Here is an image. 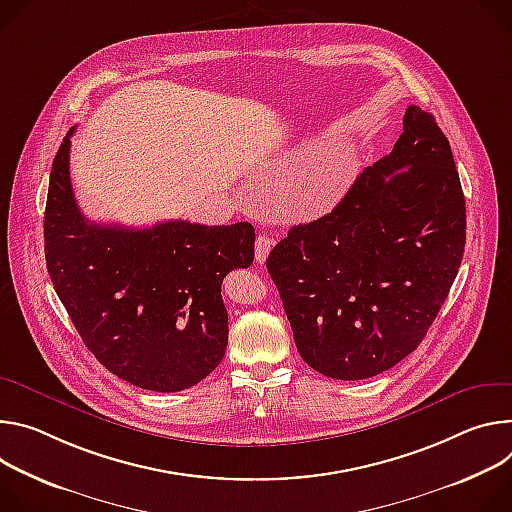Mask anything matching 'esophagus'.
I'll return each mask as SVG.
<instances>
[{
	"label": "esophagus",
	"instance_id": "obj_1",
	"mask_svg": "<svg viewBox=\"0 0 512 512\" xmlns=\"http://www.w3.org/2000/svg\"><path fill=\"white\" fill-rule=\"evenodd\" d=\"M270 248H272V240L266 236V234H260L256 238V262L258 264H264L268 254H270Z\"/></svg>",
	"mask_w": 512,
	"mask_h": 512
}]
</instances>
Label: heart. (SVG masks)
<instances>
[{
	"mask_svg": "<svg viewBox=\"0 0 512 512\" xmlns=\"http://www.w3.org/2000/svg\"><path fill=\"white\" fill-rule=\"evenodd\" d=\"M344 185H346V177L339 173L337 168H329V170H325V173H321L313 179L311 193L317 199V203L327 205L335 197H339V193L344 191Z\"/></svg>",
	"mask_w": 512,
	"mask_h": 512,
	"instance_id": "obj_1",
	"label": "heart"
}]
</instances>
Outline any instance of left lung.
Returning <instances> with one entry per match:
<instances>
[{"instance_id": "1", "label": "left lung", "mask_w": 512, "mask_h": 512, "mask_svg": "<svg viewBox=\"0 0 512 512\" xmlns=\"http://www.w3.org/2000/svg\"><path fill=\"white\" fill-rule=\"evenodd\" d=\"M466 246V199L449 142L409 105L388 156L331 213L268 254L301 358L335 380L399 364L435 321Z\"/></svg>"}]
</instances>
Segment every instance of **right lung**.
Returning a JSON list of instances; mask_svg holds the SVG:
<instances>
[{"instance_id": "obj_1", "label": "right lung", "mask_w": 512, "mask_h": 512, "mask_svg": "<svg viewBox=\"0 0 512 512\" xmlns=\"http://www.w3.org/2000/svg\"><path fill=\"white\" fill-rule=\"evenodd\" d=\"M65 136L52 160L44 254L56 295L89 352L122 380L177 392L195 386L227 346L223 276L254 260V227L162 221L91 223L77 207Z\"/></svg>"}]
</instances>
